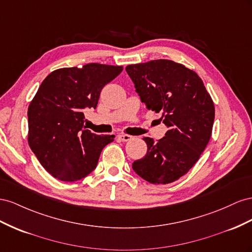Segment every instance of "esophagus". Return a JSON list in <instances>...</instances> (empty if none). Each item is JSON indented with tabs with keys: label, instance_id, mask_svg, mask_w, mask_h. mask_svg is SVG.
<instances>
[{
	"label": "esophagus",
	"instance_id": "34e87169",
	"mask_svg": "<svg viewBox=\"0 0 252 252\" xmlns=\"http://www.w3.org/2000/svg\"><path fill=\"white\" fill-rule=\"evenodd\" d=\"M118 139L120 141H124V142L130 141L132 139V136L131 135H127V134H120V135H118Z\"/></svg>",
	"mask_w": 252,
	"mask_h": 252
}]
</instances>
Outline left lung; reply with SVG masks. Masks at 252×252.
Listing matches in <instances>:
<instances>
[{"mask_svg": "<svg viewBox=\"0 0 252 252\" xmlns=\"http://www.w3.org/2000/svg\"><path fill=\"white\" fill-rule=\"evenodd\" d=\"M141 102L161 113L166 136L158 141L143 137L147 155L133 170L151 184L166 185L185 175L210 140L214 104L204 82L192 69L159 59L126 67Z\"/></svg>", "mask_w": 252, "mask_h": 252, "instance_id": "left-lung-1", "label": "left lung"}]
</instances>
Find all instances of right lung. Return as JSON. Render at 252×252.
Instances as JSON below:
<instances>
[{
	"mask_svg": "<svg viewBox=\"0 0 252 252\" xmlns=\"http://www.w3.org/2000/svg\"><path fill=\"white\" fill-rule=\"evenodd\" d=\"M124 69L89 63L54 70L28 106V145L49 174L76 182L97 167L103 148L115 135L85 130L84 111L96 109L100 92Z\"/></svg>",
	"mask_w": 252,
	"mask_h": 252,
	"instance_id": "right-lung-1",
	"label": "right lung"
}]
</instances>
